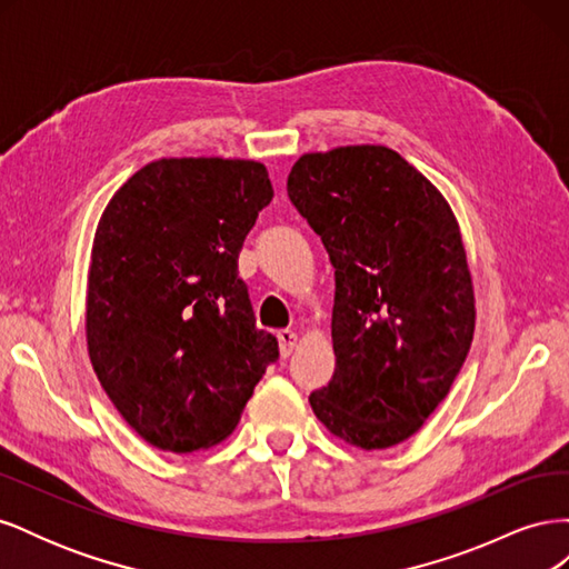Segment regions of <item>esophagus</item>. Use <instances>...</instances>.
Returning a JSON list of instances; mask_svg holds the SVG:
<instances>
[{
    "mask_svg": "<svg viewBox=\"0 0 569 569\" xmlns=\"http://www.w3.org/2000/svg\"><path fill=\"white\" fill-rule=\"evenodd\" d=\"M278 341H280V353L287 358V356H291V351L297 349L299 335L291 332V330H280V332H278Z\"/></svg>",
    "mask_w": 569,
    "mask_h": 569,
    "instance_id": "esophagus-1",
    "label": "esophagus"
}]
</instances>
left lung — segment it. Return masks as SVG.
<instances>
[{"mask_svg":"<svg viewBox=\"0 0 569 569\" xmlns=\"http://www.w3.org/2000/svg\"><path fill=\"white\" fill-rule=\"evenodd\" d=\"M287 192L335 268L327 432L363 451L412 437L446 399L475 335V284L449 201L401 153H303Z\"/></svg>","mask_w":569,"mask_h":569,"instance_id":"left-lung-1","label":"left lung"}]
</instances>
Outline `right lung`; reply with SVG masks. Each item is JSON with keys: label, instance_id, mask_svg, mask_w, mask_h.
Masks as SVG:
<instances>
[{"label": "right lung", "instance_id": "right-lung-1", "mask_svg": "<svg viewBox=\"0 0 569 569\" xmlns=\"http://www.w3.org/2000/svg\"><path fill=\"white\" fill-rule=\"evenodd\" d=\"M272 199L263 163L159 159L111 197L92 242L84 335L99 385L159 451L228 439L278 358L237 258Z\"/></svg>", "mask_w": 569, "mask_h": 569}]
</instances>
